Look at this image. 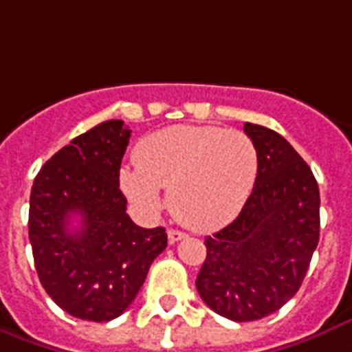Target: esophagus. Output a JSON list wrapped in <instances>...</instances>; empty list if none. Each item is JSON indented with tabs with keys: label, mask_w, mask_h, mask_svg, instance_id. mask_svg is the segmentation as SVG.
<instances>
[{
	"label": "esophagus",
	"mask_w": 352,
	"mask_h": 352,
	"mask_svg": "<svg viewBox=\"0 0 352 352\" xmlns=\"http://www.w3.org/2000/svg\"><path fill=\"white\" fill-rule=\"evenodd\" d=\"M167 235H168V242H170V244L182 241V239H185V236H187L184 231H178V230H168Z\"/></svg>",
	"instance_id": "34e87169"
}]
</instances>
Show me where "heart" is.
Returning a JSON list of instances; mask_svg holds the SVG:
<instances>
[{"label":"heart","instance_id":"1","mask_svg":"<svg viewBox=\"0 0 352 352\" xmlns=\"http://www.w3.org/2000/svg\"><path fill=\"white\" fill-rule=\"evenodd\" d=\"M135 163L119 173L128 200L156 214L165 206L163 189H170L174 219L209 231L241 211L257 178L258 152L242 130L174 124L146 135Z\"/></svg>","mask_w":352,"mask_h":352}]
</instances>
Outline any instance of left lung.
I'll return each mask as SVG.
<instances>
[{"label":"left lung","instance_id":"left-lung-1","mask_svg":"<svg viewBox=\"0 0 352 352\" xmlns=\"http://www.w3.org/2000/svg\"><path fill=\"white\" fill-rule=\"evenodd\" d=\"M258 152V170L231 224L206 239L196 277L204 303L231 321H255L279 310L301 287L320 242V189L287 139L244 124Z\"/></svg>","mask_w":352,"mask_h":352}]
</instances>
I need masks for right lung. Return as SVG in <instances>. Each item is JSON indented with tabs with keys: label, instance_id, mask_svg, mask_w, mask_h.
I'll use <instances>...</instances> for the list:
<instances>
[{
	"label": "right lung",
	"instance_id": "obj_1",
	"mask_svg": "<svg viewBox=\"0 0 352 352\" xmlns=\"http://www.w3.org/2000/svg\"><path fill=\"white\" fill-rule=\"evenodd\" d=\"M130 133L119 119L100 122L60 148L32 184L29 241L38 277L78 320L121 316L167 248L165 228H139L126 214L119 170ZM73 216L78 228L69 224Z\"/></svg>",
	"mask_w": 352,
	"mask_h": 352
}]
</instances>
